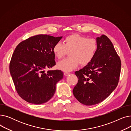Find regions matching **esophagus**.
Wrapping results in <instances>:
<instances>
[{"label": "esophagus", "instance_id": "obj_1", "mask_svg": "<svg viewBox=\"0 0 131 131\" xmlns=\"http://www.w3.org/2000/svg\"><path fill=\"white\" fill-rule=\"evenodd\" d=\"M70 74V73H68V72H64V75H65V76H68V75Z\"/></svg>", "mask_w": 131, "mask_h": 131}]
</instances>
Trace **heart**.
<instances>
[{"mask_svg": "<svg viewBox=\"0 0 131 131\" xmlns=\"http://www.w3.org/2000/svg\"><path fill=\"white\" fill-rule=\"evenodd\" d=\"M64 44L58 42L53 47V52L58 59H61L69 51L70 57L59 61L57 67L64 71H70L78 64L86 65L93 58L97 50V42L94 39L86 38L74 34L67 36Z\"/></svg>", "mask_w": 131, "mask_h": 131, "instance_id": "obj_1", "label": "heart"}]
</instances>
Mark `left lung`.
<instances>
[{
    "label": "left lung",
    "instance_id": "8db88e82",
    "mask_svg": "<svg viewBox=\"0 0 131 131\" xmlns=\"http://www.w3.org/2000/svg\"><path fill=\"white\" fill-rule=\"evenodd\" d=\"M97 50L87 65L75 72L78 82L73 90L74 97L86 106L106 99L118 83L121 61L112 41L105 35L97 38Z\"/></svg>",
    "mask_w": 131,
    "mask_h": 131
}]
</instances>
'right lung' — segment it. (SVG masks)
Listing matches in <instances>:
<instances>
[{
    "label": "right lung",
    "instance_id": "add662e5",
    "mask_svg": "<svg viewBox=\"0 0 131 131\" xmlns=\"http://www.w3.org/2000/svg\"><path fill=\"white\" fill-rule=\"evenodd\" d=\"M61 38L39 34L22 41L16 47L9 72L17 93L26 101L40 105L54 95L63 72L54 70L45 73L44 70L56 65L53 47Z\"/></svg>",
    "mask_w": 131,
    "mask_h": 131
}]
</instances>
